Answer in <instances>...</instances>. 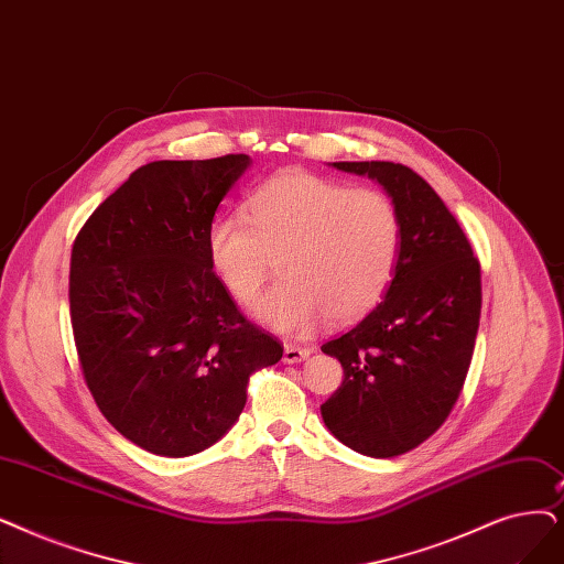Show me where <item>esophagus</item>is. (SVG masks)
<instances>
[{
    "instance_id": "34e87169",
    "label": "esophagus",
    "mask_w": 564,
    "mask_h": 564,
    "mask_svg": "<svg viewBox=\"0 0 564 564\" xmlns=\"http://www.w3.org/2000/svg\"><path fill=\"white\" fill-rule=\"evenodd\" d=\"M308 355H311V348H306V346H292V343H288L285 352H283V361H285V364H300V361H304Z\"/></svg>"
}]
</instances>
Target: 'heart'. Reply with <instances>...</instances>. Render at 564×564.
<instances>
[{"label": "heart", "mask_w": 564, "mask_h": 564, "mask_svg": "<svg viewBox=\"0 0 564 564\" xmlns=\"http://www.w3.org/2000/svg\"><path fill=\"white\" fill-rule=\"evenodd\" d=\"M403 216L389 193L348 186L290 167L269 177L247 205L207 230V256L228 295L249 306L272 276L283 279L258 304V317L290 336H306L329 315L352 323L373 311L394 281Z\"/></svg>", "instance_id": "obj_1"}]
</instances>
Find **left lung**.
<instances>
[{
  "label": "left lung",
  "mask_w": 564,
  "mask_h": 564,
  "mask_svg": "<svg viewBox=\"0 0 564 564\" xmlns=\"http://www.w3.org/2000/svg\"><path fill=\"white\" fill-rule=\"evenodd\" d=\"M378 180L403 216V249L384 300L350 332L323 343L343 382L321 405L350 449L391 458L420 447L454 410L481 313V267L440 195L391 161L334 163Z\"/></svg>",
  "instance_id": "8db88e82"
}]
</instances>
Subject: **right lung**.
Here are the masks:
<instances>
[{"label":"right lung","instance_id":"right-lung-1","mask_svg":"<svg viewBox=\"0 0 564 564\" xmlns=\"http://www.w3.org/2000/svg\"><path fill=\"white\" fill-rule=\"evenodd\" d=\"M249 163H147L73 241L68 304L83 378L104 417L159 456L212 447L247 405L251 376L283 357L207 256L216 207Z\"/></svg>","mask_w":564,"mask_h":564}]
</instances>
